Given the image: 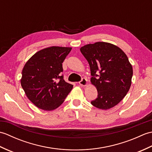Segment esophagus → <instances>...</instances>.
Masks as SVG:
<instances>
[{"label":"esophagus","mask_w":152,"mask_h":152,"mask_svg":"<svg viewBox=\"0 0 152 152\" xmlns=\"http://www.w3.org/2000/svg\"><path fill=\"white\" fill-rule=\"evenodd\" d=\"M79 84L82 86H88V80L85 78H83L81 81L79 82Z\"/></svg>","instance_id":"obj_1"}]
</instances>
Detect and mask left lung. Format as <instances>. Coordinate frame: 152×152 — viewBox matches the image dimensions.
<instances>
[{"instance_id": "obj_1", "label": "left lung", "mask_w": 152, "mask_h": 152, "mask_svg": "<svg viewBox=\"0 0 152 152\" xmlns=\"http://www.w3.org/2000/svg\"><path fill=\"white\" fill-rule=\"evenodd\" d=\"M80 51L88 61L91 84L98 92L92 105L104 110L113 108L131 86L133 71L127 55L118 46L104 42L86 44Z\"/></svg>"}]
</instances>
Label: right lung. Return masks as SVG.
Wrapping results in <instances>:
<instances>
[{
	"label": "right lung",
	"mask_w": 152,
	"mask_h": 152,
	"mask_svg": "<svg viewBox=\"0 0 152 152\" xmlns=\"http://www.w3.org/2000/svg\"><path fill=\"white\" fill-rule=\"evenodd\" d=\"M72 50L70 47L51 46L34 53L22 70L21 85L33 104L50 111L63 104L73 86L66 82L62 63Z\"/></svg>",
	"instance_id": "add662e5"
}]
</instances>
